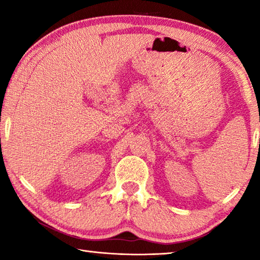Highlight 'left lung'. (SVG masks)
<instances>
[{
	"mask_svg": "<svg viewBox=\"0 0 260 260\" xmlns=\"http://www.w3.org/2000/svg\"><path fill=\"white\" fill-rule=\"evenodd\" d=\"M259 144H260V141H259Z\"/></svg>",
	"mask_w": 260,
	"mask_h": 260,
	"instance_id": "1",
	"label": "left lung"
}]
</instances>
